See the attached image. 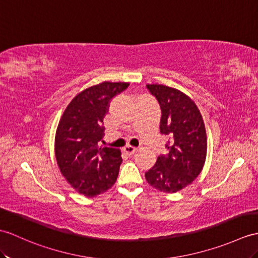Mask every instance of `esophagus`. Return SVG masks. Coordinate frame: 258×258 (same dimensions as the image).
Instances as JSON below:
<instances>
[{
	"label": "esophagus",
	"mask_w": 258,
	"mask_h": 258,
	"mask_svg": "<svg viewBox=\"0 0 258 258\" xmlns=\"http://www.w3.org/2000/svg\"><path fill=\"white\" fill-rule=\"evenodd\" d=\"M123 152L126 154L127 156H132V155L135 154L137 152V149L134 148V147H132V146H126V147L123 148Z\"/></svg>",
	"instance_id": "1"
}]
</instances>
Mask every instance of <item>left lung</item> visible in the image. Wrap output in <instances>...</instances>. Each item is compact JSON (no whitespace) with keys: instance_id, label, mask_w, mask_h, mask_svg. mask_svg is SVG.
<instances>
[{"instance_id":"8db88e82","label":"left lung","mask_w":258,"mask_h":258,"mask_svg":"<svg viewBox=\"0 0 258 258\" xmlns=\"http://www.w3.org/2000/svg\"><path fill=\"white\" fill-rule=\"evenodd\" d=\"M158 101L160 133L169 136L166 148L151 169L147 182L159 191L173 194L187 187L199 176L207 157V134L201 113L188 95L163 85H147Z\"/></svg>"}]
</instances>
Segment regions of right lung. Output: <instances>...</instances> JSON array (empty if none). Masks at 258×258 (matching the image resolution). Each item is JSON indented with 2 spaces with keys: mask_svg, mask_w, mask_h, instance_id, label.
<instances>
[{
  "mask_svg": "<svg viewBox=\"0 0 258 258\" xmlns=\"http://www.w3.org/2000/svg\"><path fill=\"white\" fill-rule=\"evenodd\" d=\"M130 86L102 82L77 94L66 107L55 139L57 164L71 187L86 197L103 194L115 183L121 152L99 147L104 135L103 118L111 100Z\"/></svg>",
  "mask_w": 258,
  "mask_h": 258,
  "instance_id": "1",
  "label": "right lung"
}]
</instances>
